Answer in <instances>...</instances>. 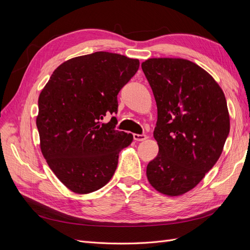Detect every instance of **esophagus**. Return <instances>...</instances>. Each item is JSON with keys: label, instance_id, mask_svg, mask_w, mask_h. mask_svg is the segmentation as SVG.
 Instances as JSON below:
<instances>
[{"label": "esophagus", "instance_id": "1", "mask_svg": "<svg viewBox=\"0 0 250 250\" xmlns=\"http://www.w3.org/2000/svg\"><path fill=\"white\" fill-rule=\"evenodd\" d=\"M133 139H134L135 141H137V142H143V141H145V140L147 139V135L134 133V134H133Z\"/></svg>", "mask_w": 250, "mask_h": 250}]
</instances>
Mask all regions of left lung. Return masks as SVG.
Returning a JSON list of instances; mask_svg holds the SVG:
<instances>
[{"label":"left lung","mask_w":250,"mask_h":250,"mask_svg":"<svg viewBox=\"0 0 250 250\" xmlns=\"http://www.w3.org/2000/svg\"><path fill=\"white\" fill-rule=\"evenodd\" d=\"M142 69L157 106L158 154L146 175L157 192L184 195L222 153L230 127L228 103L211 75L188 59L149 58Z\"/></svg>","instance_id":"obj_1"}]
</instances>
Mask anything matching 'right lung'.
I'll use <instances>...</instances> for the list:
<instances>
[{
	"label": "right lung",
	"mask_w": 250,
	"mask_h": 250,
	"mask_svg": "<svg viewBox=\"0 0 250 250\" xmlns=\"http://www.w3.org/2000/svg\"><path fill=\"white\" fill-rule=\"evenodd\" d=\"M139 59L95 52L74 57L53 72L39 97L36 126L41 150L56 177L74 193L88 194L106 185L120 151L131 133L115 129L117 96L137 73Z\"/></svg>",
	"instance_id": "1"
}]
</instances>
